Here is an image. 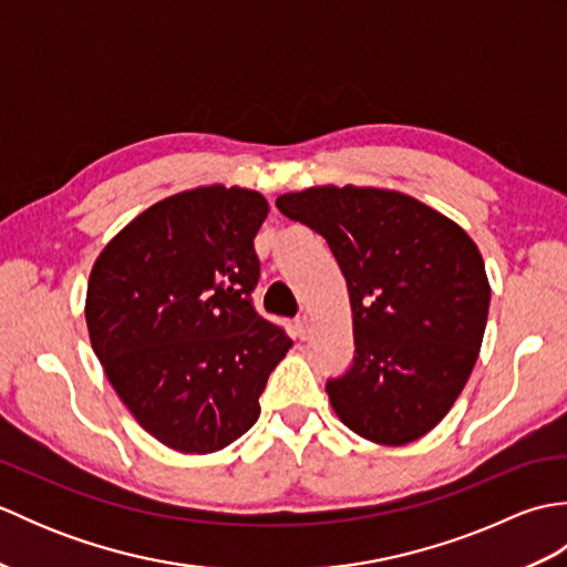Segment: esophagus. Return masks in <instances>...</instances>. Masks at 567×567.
<instances>
[{
	"label": "esophagus",
	"mask_w": 567,
	"mask_h": 567,
	"mask_svg": "<svg viewBox=\"0 0 567 567\" xmlns=\"http://www.w3.org/2000/svg\"><path fill=\"white\" fill-rule=\"evenodd\" d=\"M295 331H297V336H299V339H307V336H309V319L307 317H297L295 319Z\"/></svg>",
	"instance_id": "34e87169"
}]
</instances>
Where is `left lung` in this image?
Segmentation results:
<instances>
[{
  "mask_svg": "<svg viewBox=\"0 0 567 567\" xmlns=\"http://www.w3.org/2000/svg\"><path fill=\"white\" fill-rule=\"evenodd\" d=\"M275 204L327 238L348 285L355 355L327 380L333 412L368 441L421 439L449 414L483 343L489 282L473 238L392 189L309 187Z\"/></svg>",
  "mask_w": 567,
  "mask_h": 567,
  "instance_id": "8db88e82",
  "label": "left lung"
}]
</instances>
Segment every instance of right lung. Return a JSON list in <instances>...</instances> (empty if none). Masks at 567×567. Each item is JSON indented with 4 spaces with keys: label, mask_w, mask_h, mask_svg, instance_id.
I'll use <instances>...</instances> for the list:
<instances>
[{
    "label": "right lung",
    "mask_w": 567,
    "mask_h": 567,
    "mask_svg": "<svg viewBox=\"0 0 567 567\" xmlns=\"http://www.w3.org/2000/svg\"><path fill=\"white\" fill-rule=\"evenodd\" d=\"M268 202L199 187L136 216L94 262L84 319L128 412L179 453H214L260 416L290 336L252 307Z\"/></svg>",
    "instance_id": "1"
}]
</instances>
